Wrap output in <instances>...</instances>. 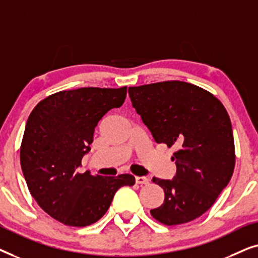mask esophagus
<instances>
[{"mask_svg":"<svg viewBox=\"0 0 258 258\" xmlns=\"http://www.w3.org/2000/svg\"><path fill=\"white\" fill-rule=\"evenodd\" d=\"M135 181L137 184H148L149 183V178L144 177V176H136Z\"/></svg>","mask_w":258,"mask_h":258,"instance_id":"34e87169","label":"esophagus"}]
</instances>
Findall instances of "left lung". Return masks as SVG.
<instances>
[{"label":"left lung","mask_w":258,"mask_h":258,"mask_svg":"<svg viewBox=\"0 0 258 258\" xmlns=\"http://www.w3.org/2000/svg\"><path fill=\"white\" fill-rule=\"evenodd\" d=\"M133 107L157 143L175 147L172 179L154 177L164 202L150 214L165 225L203 215L230 181L235 146L223 104L202 88L182 81L129 87Z\"/></svg>","instance_id":"obj_1"}]
</instances>
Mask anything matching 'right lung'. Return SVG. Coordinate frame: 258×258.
I'll use <instances>...</instances> for the list:
<instances>
[{
    "mask_svg": "<svg viewBox=\"0 0 258 258\" xmlns=\"http://www.w3.org/2000/svg\"><path fill=\"white\" fill-rule=\"evenodd\" d=\"M125 96L126 87L63 90L41 101L29 115L21 144V168L38 206L63 224L95 223L121 186L135 184L129 174L107 177L79 172L97 123L110 109L121 107Z\"/></svg>",
    "mask_w": 258,
    "mask_h": 258,
    "instance_id": "1",
    "label": "right lung"
}]
</instances>
